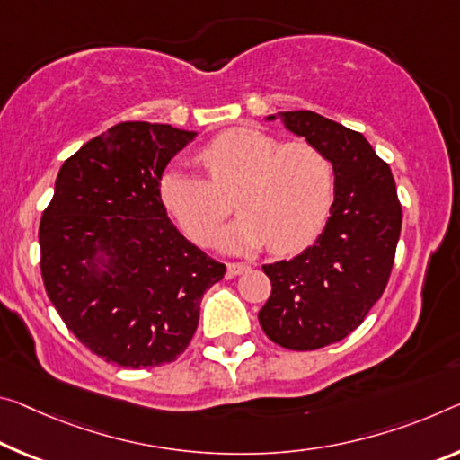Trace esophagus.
Returning a JSON list of instances; mask_svg holds the SVG:
<instances>
[{
  "mask_svg": "<svg viewBox=\"0 0 460 460\" xmlns=\"http://www.w3.org/2000/svg\"><path fill=\"white\" fill-rule=\"evenodd\" d=\"M247 270H250V264H243V261H229L227 264V276H239V274H243V272H247Z\"/></svg>",
  "mask_w": 460,
  "mask_h": 460,
  "instance_id": "esophagus-1",
  "label": "esophagus"
}]
</instances>
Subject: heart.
I'll use <instances>...</instances> for the list:
<instances>
[{"label":"heart","mask_w":460,"mask_h":460,"mask_svg":"<svg viewBox=\"0 0 460 460\" xmlns=\"http://www.w3.org/2000/svg\"><path fill=\"white\" fill-rule=\"evenodd\" d=\"M207 178L170 170L159 196L186 235L208 245L231 213L221 194H235L242 217L218 235L227 252H250L266 243L272 253L309 245L330 215L335 176L325 153L307 141L280 143L258 128L225 130L196 155Z\"/></svg>","instance_id":"1"}]
</instances>
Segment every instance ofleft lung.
<instances>
[{"instance_id": "1", "label": "left lung", "mask_w": 460, "mask_h": 460, "mask_svg": "<svg viewBox=\"0 0 460 460\" xmlns=\"http://www.w3.org/2000/svg\"><path fill=\"white\" fill-rule=\"evenodd\" d=\"M279 116L325 153L335 173L332 215L317 242L293 260L261 266L272 282L258 313L261 330L274 344L307 352L344 340L385 293L401 202L391 167L360 133L311 111Z\"/></svg>"}]
</instances>
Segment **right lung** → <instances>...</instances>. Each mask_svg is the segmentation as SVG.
<instances>
[{
    "instance_id": "1",
    "label": "right lung",
    "mask_w": 460,
    "mask_h": 460,
    "mask_svg": "<svg viewBox=\"0 0 460 460\" xmlns=\"http://www.w3.org/2000/svg\"><path fill=\"white\" fill-rule=\"evenodd\" d=\"M194 137L120 122L57 176L39 227L42 282L67 330L106 362L176 360L199 327L204 293L227 270L181 235L159 196L165 165Z\"/></svg>"
}]
</instances>
